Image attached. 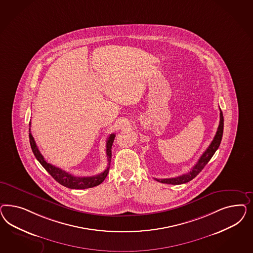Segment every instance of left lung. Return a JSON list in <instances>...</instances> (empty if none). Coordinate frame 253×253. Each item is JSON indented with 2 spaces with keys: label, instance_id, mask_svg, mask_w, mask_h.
I'll return each instance as SVG.
<instances>
[{
  "label": "left lung",
  "instance_id": "left-lung-1",
  "mask_svg": "<svg viewBox=\"0 0 253 253\" xmlns=\"http://www.w3.org/2000/svg\"><path fill=\"white\" fill-rule=\"evenodd\" d=\"M222 132H223V116H222V110L220 109V123H219V126H218V129L216 131L214 138H213L212 142L211 143V145L208 146L205 152L202 154V156L199 158V160L196 163V165L191 169V170L188 173H185V174H183L181 176L175 177V178H167V179H157V178H155V180H157L158 182L163 183V184H185V183L191 181L192 179H194L195 177L197 176L199 172L203 169V168L207 165L208 162L214 155L215 151L220 146L221 141H222Z\"/></svg>",
  "mask_w": 253,
  "mask_h": 253
}]
</instances>
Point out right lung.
Listing matches in <instances>:
<instances>
[{
	"instance_id": "right-lung-1",
	"label": "right lung",
	"mask_w": 253,
	"mask_h": 253,
	"mask_svg": "<svg viewBox=\"0 0 253 253\" xmlns=\"http://www.w3.org/2000/svg\"><path fill=\"white\" fill-rule=\"evenodd\" d=\"M31 125V123H30ZM30 143H31V149L32 152L34 154L35 158L38 160L39 162L42 164V166L46 170L49 172V174H51V176L54 178L56 182H58L59 184L68 187L71 189H85V188H91L93 186H96L98 184H101L107 176L109 167H110V161H111V147L114 142V138H115V133H112L109 135V137L107 138V156L108 164H107V168L101 172L100 174L94 175V176L90 177H77L70 174L69 172L63 170L60 168H57L54 165L48 163L44 160L43 156L41 154L40 150L37 147V145L35 143V140L32 136L31 132V128H30Z\"/></svg>"
}]
</instances>
